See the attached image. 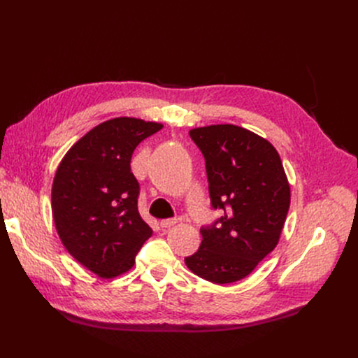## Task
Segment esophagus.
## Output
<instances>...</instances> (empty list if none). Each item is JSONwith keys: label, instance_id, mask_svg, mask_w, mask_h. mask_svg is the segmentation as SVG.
I'll use <instances>...</instances> for the list:
<instances>
[{"label": "esophagus", "instance_id": "obj_1", "mask_svg": "<svg viewBox=\"0 0 358 358\" xmlns=\"http://www.w3.org/2000/svg\"><path fill=\"white\" fill-rule=\"evenodd\" d=\"M177 222H178L177 219H164V220H161V228H165V229L171 228Z\"/></svg>", "mask_w": 358, "mask_h": 358}]
</instances>
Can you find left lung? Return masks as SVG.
Returning <instances> with one entry per match:
<instances>
[{"mask_svg":"<svg viewBox=\"0 0 358 358\" xmlns=\"http://www.w3.org/2000/svg\"><path fill=\"white\" fill-rule=\"evenodd\" d=\"M201 150L213 209L201 245L185 266L216 285L245 278L278 243L290 208V184L275 148L251 130L212 124L189 131Z\"/></svg>","mask_w":358,"mask_h":358,"instance_id":"obj_1","label":"left lung"}]
</instances>
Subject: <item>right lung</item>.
<instances>
[{
  "label": "right lung",
  "mask_w": 358,
  "mask_h": 358,
  "mask_svg": "<svg viewBox=\"0 0 358 358\" xmlns=\"http://www.w3.org/2000/svg\"><path fill=\"white\" fill-rule=\"evenodd\" d=\"M164 124L135 117L100 123L62 158L52 185V215L66 251L101 278L117 277L152 229L138 210L131 154Z\"/></svg>",
  "instance_id": "add662e5"
}]
</instances>
